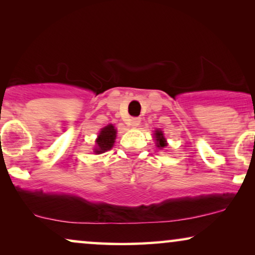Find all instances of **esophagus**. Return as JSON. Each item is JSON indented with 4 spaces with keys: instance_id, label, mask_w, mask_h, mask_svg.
Returning a JSON list of instances; mask_svg holds the SVG:
<instances>
[{
    "instance_id": "esophagus-1",
    "label": "esophagus",
    "mask_w": 255,
    "mask_h": 255,
    "mask_svg": "<svg viewBox=\"0 0 255 255\" xmlns=\"http://www.w3.org/2000/svg\"><path fill=\"white\" fill-rule=\"evenodd\" d=\"M140 122H141V120L139 117H133L131 120V127H133V128H137V127H139V124H140Z\"/></svg>"
}]
</instances>
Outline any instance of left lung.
<instances>
[{
	"label": "left lung",
	"mask_w": 255,
	"mask_h": 255,
	"mask_svg": "<svg viewBox=\"0 0 255 255\" xmlns=\"http://www.w3.org/2000/svg\"><path fill=\"white\" fill-rule=\"evenodd\" d=\"M154 135H155V140H156V146H158L159 148H162V147H165V146H167L165 138H163L162 131L156 130Z\"/></svg>",
	"instance_id": "left-lung-1"
}]
</instances>
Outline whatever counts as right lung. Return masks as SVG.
<instances>
[{"instance_id":"obj_1","label":"right lung","mask_w":255,"mask_h":255,"mask_svg":"<svg viewBox=\"0 0 255 255\" xmlns=\"http://www.w3.org/2000/svg\"><path fill=\"white\" fill-rule=\"evenodd\" d=\"M115 138H116V128H114V125L109 124L108 127L103 128L100 132L99 138L96 139V154L111 149V147L114 146Z\"/></svg>"}]
</instances>
